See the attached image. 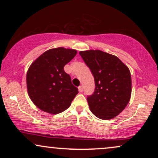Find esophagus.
Wrapping results in <instances>:
<instances>
[{"mask_svg":"<svg viewBox=\"0 0 158 158\" xmlns=\"http://www.w3.org/2000/svg\"><path fill=\"white\" fill-rule=\"evenodd\" d=\"M78 90L80 92H83V86L82 85H80L79 87H78Z\"/></svg>","mask_w":158,"mask_h":158,"instance_id":"1","label":"esophagus"}]
</instances>
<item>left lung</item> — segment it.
<instances>
[{"label": "left lung", "instance_id": "left-lung-1", "mask_svg": "<svg viewBox=\"0 0 158 158\" xmlns=\"http://www.w3.org/2000/svg\"><path fill=\"white\" fill-rule=\"evenodd\" d=\"M79 54L95 80L94 94L87 98L90 111L101 119H112L130 100L131 78L128 67L116 56L98 49Z\"/></svg>", "mask_w": 158, "mask_h": 158}]
</instances>
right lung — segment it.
<instances>
[{"instance_id": "right-lung-1", "label": "right lung", "mask_w": 158, "mask_h": 158, "mask_svg": "<svg viewBox=\"0 0 158 158\" xmlns=\"http://www.w3.org/2000/svg\"><path fill=\"white\" fill-rule=\"evenodd\" d=\"M76 54L73 49H50L30 65L27 74L28 94L40 110L57 114L70 107L78 89L72 84L64 67Z\"/></svg>"}]
</instances>
